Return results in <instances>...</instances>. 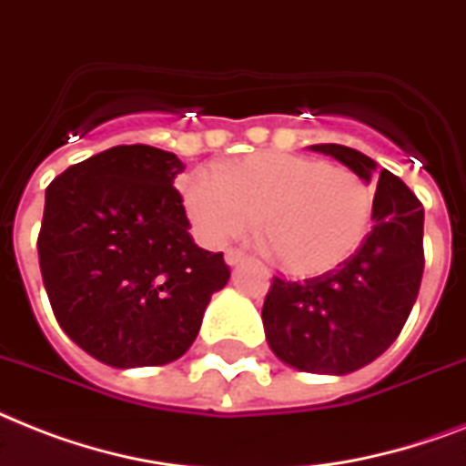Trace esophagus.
<instances>
[{"mask_svg":"<svg viewBox=\"0 0 466 466\" xmlns=\"http://www.w3.org/2000/svg\"><path fill=\"white\" fill-rule=\"evenodd\" d=\"M225 260H227V266H237V263L244 260V253L237 251V248H229V251L225 253Z\"/></svg>","mask_w":466,"mask_h":466,"instance_id":"34e87169","label":"esophagus"}]
</instances>
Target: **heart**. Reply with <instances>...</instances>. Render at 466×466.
Returning a JSON list of instances; mask_svg holds the SVG:
<instances>
[{"mask_svg":"<svg viewBox=\"0 0 466 466\" xmlns=\"http://www.w3.org/2000/svg\"><path fill=\"white\" fill-rule=\"evenodd\" d=\"M184 206L206 244L241 237L258 220L263 251L294 278H316L364 244L373 194L357 174L319 157L256 153L220 167V179L191 174Z\"/></svg>","mask_w":466,"mask_h":466,"instance_id":"heart-1","label":"heart"}]
</instances>
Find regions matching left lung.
<instances>
[{
	"mask_svg": "<svg viewBox=\"0 0 466 466\" xmlns=\"http://www.w3.org/2000/svg\"><path fill=\"white\" fill-rule=\"evenodd\" d=\"M359 179H378L373 229L335 270L287 282L275 278L263 328L275 357L306 373L344 376L378 359L402 332L423 275V208L400 177L338 143L311 146Z\"/></svg>",
	"mask_w": 466,
	"mask_h": 466,
	"instance_id": "8db88e82",
	"label": "left lung"
}]
</instances>
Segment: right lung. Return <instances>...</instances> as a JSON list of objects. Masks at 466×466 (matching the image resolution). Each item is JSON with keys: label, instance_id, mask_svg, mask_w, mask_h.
Instances as JSON below:
<instances>
[{"label": "right lung", "instance_id": "right-lung-1", "mask_svg": "<svg viewBox=\"0 0 466 466\" xmlns=\"http://www.w3.org/2000/svg\"><path fill=\"white\" fill-rule=\"evenodd\" d=\"M184 162L115 146L71 165L45 191L37 256L56 323L115 369L162 366L194 344L227 285L222 253L194 244L174 179Z\"/></svg>", "mask_w": 466, "mask_h": 466}]
</instances>
